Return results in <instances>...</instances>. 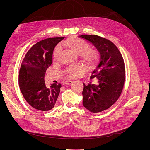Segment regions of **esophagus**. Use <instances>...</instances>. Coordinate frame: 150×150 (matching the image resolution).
I'll return each instance as SVG.
<instances>
[{
	"label": "esophagus",
	"mask_w": 150,
	"mask_h": 150,
	"mask_svg": "<svg viewBox=\"0 0 150 150\" xmlns=\"http://www.w3.org/2000/svg\"><path fill=\"white\" fill-rule=\"evenodd\" d=\"M72 83V81H65L64 83V84L65 85H70Z\"/></svg>",
	"instance_id": "34e87169"
}]
</instances>
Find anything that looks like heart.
Returning <instances> with one entry per match:
<instances>
[{"mask_svg":"<svg viewBox=\"0 0 150 150\" xmlns=\"http://www.w3.org/2000/svg\"><path fill=\"white\" fill-rule=\"evenodd\" d=\"M61 46L72 52L76 55H78L81 61L84 62L85 66L88 69H93L98 62L99 57L98 52L95 50L91 49L89 44L84 40L70 38L62 42ZM60 54V48L57 47L53 53V60L56 61ZM84 71L83 66L78 65L69 67L67 70V74L70 77H76L83 73Z\"/></svg>","mask_w":150,"mask_h":150,"instance_id":"heart-1","label":"heart"}]
</instances>
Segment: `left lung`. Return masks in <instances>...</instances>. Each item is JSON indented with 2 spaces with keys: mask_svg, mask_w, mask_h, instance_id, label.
<instances>
[{
  "mask_svg": "<svg viewBox=\"0 0 150 150\" xmlns=\"http://www.w3.org/2000/svg\"><path fill=\"white\" fill-rule=\"evenodd\" d=\"M79 37L91 43L100 54V62L90 78L97 79L98 83L83 84V106L93 113L101 112L110 108L121 94L125 75L123 58L110 40L96 35Z\"/></svg>",
  "mask_w": 150,
  "mask_h": 150,
  "instance_id": "1",
  "label": "left lung"
}]
</instances>
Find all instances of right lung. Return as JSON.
Here are the masks:
<instances>
[{
  "instance_id": "obj_1",
  "label": "right lung",
  "mask_w": 150,
  "mask_h": 150,
  "mask_svg": "<svg viewBox=\"0 0 150 150\" xmlns=\"http://www.w3.org/2000/svg\"><path fill=\"white\" fill-rule=\"evenodd\" d=\"M64 37L44 39L34 44L25 54L19 75V85L24 99L38 110H51L60 93L61 84H45L44 76L52 62L54 48Z\"/></svg>"
}]
</instances>
